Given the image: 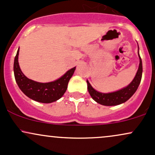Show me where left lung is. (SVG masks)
<instances>
[{"instance_id":"obj_1","label":"left lung","mask_w":155,"mask_h":155,"mask_svg":"<svg viewBox=\"0 0 155 155\" xmlns=\"http://www.w3.org/2000/svg\"><path fill=\"white\" fill-rule=\"evenodd\" d=\"M138 56H139L140 59L139 67H138V71L136 73L134 79L128 86L119 90V91L111 92V93H101V92L94 90L90 85V84L89 83V81H87L88 92L90 95H91L92 98L97 103L104 105V106H117V105L124 103L129 98H130L131 96L136 92L138 86H139L140 80H141L142 71H143L142 61L139 54H138Z\"/></svg>"}]
</instances>
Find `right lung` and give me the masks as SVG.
<instances>
[{"label": "right lung", "instance_id": "right-lung-1", "mask_svg": "<svg viewBox=\"0 0 155 155\" xmlns=\"http://www.w3.org/2000/svg\"><path fill=\"white\" fill-rule=\"evenodd\" d=\"M19 49L14 63V72L16 82L25 95L32 100L44 104H49L58 101L64 95L68 84L74 74L76 67L65 73L59 79L49 83H40L27 78L20 70L18 63Z\"/></svg>", "mask_w": 155, "mask_h": 155}]
</instances>
